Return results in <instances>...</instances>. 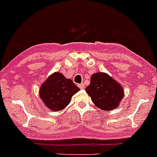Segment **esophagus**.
<instances>
[{"label":"esophagus","mask_w":157,"mask_h":157,"mask_svg":"<svg viewBox=\"0 0 157 157\" xmlns=\"http://www.w3.org/2000/svg\"><path fill=\"white\" fill-rule=\"evenodd\" d=\"M78 87L80 89H84L85 88V84L84 83H81V84H78Z\"/></svg>","instance_id":"obj_1"}]
</instances>
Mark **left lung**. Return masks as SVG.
<instances>
[{
  "instance_id": "1",
  "label": "left lung",
  "mask_w": 157,
  "mask_h": 157,
  "mask_svg": "<svg viewBox=\"0 0 157 157\" xmlns=\"http://www.w3.org/2000/svg\"><path fill=\"white\" fill-rule=\"evenodd\" d=\"M86 92L94 105L104 111L116 109L124 96L120 84L103 72H97L91 76L90 84L86 88Z\"/></svg>"
}]
</instances>
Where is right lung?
Segmentation results:
<instances>
[{
  "mask_svg": "<svg viewBox=\"0 0 157 157\" xmlns=\"http://www.w3.org/2000/svg\"><path fill=\"white\" fill-rule=\"evenodd\" d=\"M79 90L71 79L66 78L59 72H55L41 86L39 94L48 109L57 112L65 109L72 96Z\"/></svg>",
  "mask_w": 157,
  "mask_h": 157,
  "instance_id": "obj_1",
  "label": "right lung"
}]
</instances>
